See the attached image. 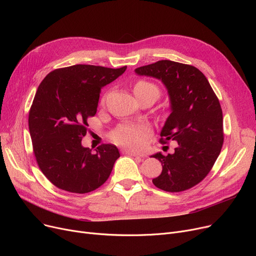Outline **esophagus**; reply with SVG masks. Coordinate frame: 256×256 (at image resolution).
Listing matches in <instances>:
<instances>
[{
	"mask_svg": "<svg viewBox=\"0 0 256 256\" xmlns=\"http://www.w3.org/2000/svg\"><path fill=\"white\" fill-rule=\"evenodd\" d=\"M122 154H128V156H138V158H143V156L138 154H136V152H130V150H124V152H122Z\"/></svg>",
	"mask_w": 256,
	"mask_h": 256,
	"instance_id": "1",
	"label": "esophagus"
}]
</instances>
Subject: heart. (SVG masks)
I'll list each match as a JSON object with an SVG mask.
<instances>
[{
    "label": "heart",
    "mask_w": 256,
    "mask_h": 256,
    "mask_svg": "<svg viewBox=\"0 0 256 256\" xmlns=\"http://www.w3.org/2000/svg\"><path fill=\"white\" fill-rule=\"evenodd\" d=\"M136 96L146 93H154L158 98L160 94L158 88L146 80H139L134 87ZM150 134V130L147 126L142 124H124L119 126L112 134V140L121 146L128 147L132 150H141L144 146L145 139Z\"/></svg>",
    "instance_id": "heart-1"
}]
</instances>
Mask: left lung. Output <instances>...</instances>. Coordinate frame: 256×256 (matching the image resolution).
Listing matches in <instances>:
<instances>
[{
  "label": "left lung",
  "instance_id": "8db88e82",
  "mask_svg": "<svg viewBox=\"0 0 256 256\" xmlns=\"http://www.w3.org/2000/svg\"><path fill=\"white\" fill-rule=\"evenodd\" d=\"M135 72L158 78L166 87L171 113L160 130V143L178 142L173 154L152 156L163 167L152 182L167 192L190 189L208 176L222 148L219 100L206 76L192 65L160 60L138 67Z\"/></svg>",
  "mask_w": 256,
  "mask_h": 256
}]
</instances>
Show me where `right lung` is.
<instances>
[{"mask_svg": "<svg viewBox=\"0 0 256 256\" xmlns=\"http://www.w3.org/2000/svg\"><path fill=\"white\" fill-rule=\"evenodd\" d=\"M121 68L78 64L50 72L40 83L29 113V130L37 164L59 189L84 194L110 176L119 150L102 144L82 145L87 118L96 114L100 89L122 74Z\"/></svg>", "mask_w": 256, "mask_h": 256, "instance_id": "add662e5", "label": "right lung"}]
</instances>
